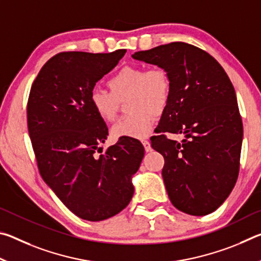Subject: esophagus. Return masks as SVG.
<instances>
[{"instance_id":"34e87169","label":"esophagus","mask_w":261,"mask_h":261,"mask_svg":"<svg viewBox=\"0 0 261 261\" xmlns=\"http://www.w3.org/2000/svg\"><path fill=\"white\" fill-rule=\"evenodd\" d=\"M143 145H144V147H145V151H146V152H151V151H152L151 143H149V141L144 140V141H143Z\"/></svg>"}]
</instances>
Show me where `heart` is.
Listing matches in <instances>:
<instances>
[{
	"mask_svg": "<svg viewBox=\"0 0 261 261\" xmlns=\"http://www.w3.org/2000/svg\"><path fill=\"white\" fill-rule=\"evenodd\" d=\"M107 85L109 92L94 88L90 94V105L96 116L105 122L116 117L118 102L126 98L130 114L112 127V136L120 138H146L151 132L154 115H161L167 108L171 94V83L163 69L147 70L139 65H127L114 74Z\"/></svg>",
	"mask_w": 261,
	"mask_h": 261,
	"instance_id": "obj_1",
	"label": "heart"
}]
</instances>
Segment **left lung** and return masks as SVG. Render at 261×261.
<instances>
[{
  "instance_id": "left-lung-1",
  "label": "left lung",
  "mask_w": 261,
  "mask_h": 261,
  "mask_svg": "<svg viewBox=\"0 0 261 261\" xmlns=\"http://www.w3.org/2000/svg\"><path fill=\"white\" fill-rule=\"evenodd\" d=\"M132 59L158 65L171 83L159 132L184 139H151L165 158L162 177L171 204L190 215L212 213L232 191L240 170L243 124L230 79L208 53L185 42L137 51Z\"/></svg>"
}]
</instances>
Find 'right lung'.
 I'll use <instances>...</instances> for the list:
<instances>
[{"mask_svg": "<svg viewBox=\"0 0 261 261\" xmlns=\"http://www.w3.org/2000/svg\"><path fill=\"white\" fill-rule=\"evenodd\" d=\"M60 53L43 65L31 87L28 126L42 179L83 220L102 221L129 205L145 149L139 140L121 139L101 155L106 123L90 94L125 54Z\"/></svg>", "mask_w": 261, "mask_h": 261, "instance_id": "1", "label": "right lung"}]
</instances>
